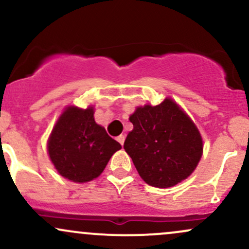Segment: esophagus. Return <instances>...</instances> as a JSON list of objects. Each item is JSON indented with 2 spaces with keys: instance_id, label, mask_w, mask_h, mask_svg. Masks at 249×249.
<instances>
[{
  "instance_id": "1",
  "label": "esophagus",
  "mask_w": 249,
  "mask_h": 249,
  "mask_svg": "<svg viewBox=\"0 0 249 249\" xmlns=\"http://www.w3.org/2000/svg\"><path fill=\"white\" fill-rule=\"evenodd\" d=\"M117 141H118V142L121 145H124V141H125V136H123V134H121V136L117 137Z\"/></svg>"
}]
</instances>
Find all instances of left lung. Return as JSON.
<instances>
[{
	"label": "left lung",
	"instance_id": "1",
	"mask_svg": "<svg viewBox=\"0 0 249 249\" xmlns=\"http://www.w3.org/2000/svg\"><path fill=\"white\" fill-rule=\"evenodd\" d=\"M124 148L148 185L166 188L186 179L202 154L198 128L172 99L137 107Z\"/></svg>",
	"mask_w": 249,
	"mask_h": 249
}]
</instances>
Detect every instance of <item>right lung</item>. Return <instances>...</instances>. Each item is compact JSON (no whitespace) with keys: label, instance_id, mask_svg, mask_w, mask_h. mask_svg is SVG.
Wrapping results in <instances>:
<instances>
[{"label":"right lung","instance_id":"add662e5","mask_svg":"<svg viewBox=\"0 0 249 249\" xmlns=\"http://www.w3.org/2000/svg\"><path fill=\"white\" fill-rule=\"evenodd\" d=\"M122 145L93 118V108L69 107L51 132L48 151L56 170L75 182L91 181Z\"/></svg>","mask_w":249,"mask_h":249}]
</instances>
